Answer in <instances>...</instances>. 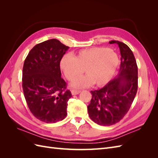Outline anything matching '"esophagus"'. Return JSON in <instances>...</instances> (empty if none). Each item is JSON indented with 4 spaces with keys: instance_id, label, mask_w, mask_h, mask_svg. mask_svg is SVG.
Returning <instances> with one entry per match:
<instances>
[{
    "instance_id": "1",
    "label": "esophagus",
    "mask_w": 158,
    "mask_h": 158,
    "mask_svg": "<svg viewBox=\"0 0 158 158\" xmlns=\"http://www.w3.org/2000/svg\"><path fill=\"white\" fill-rule=\"evenodd\" d=\"M71 93H72V94H73V95H78V94H79L80 93V91L73 89V90L71 91Z\"/></svg>"
}]
</instances>
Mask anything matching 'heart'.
<instances>
[{
  "instance_id": "obj_1",
  "label": "heart",
  "mask_w": 158,
  "mask_h": 158,
  "mask_svg": "<svg viewBox=\"0 0 158 158\" xmlns=\"http://www.w3.org/2000/svg\"><path fill=\"white\" fill-rule=\"evenodd\" d=\"M119 60L114 51L106 47H93L78 51L71 55H64L60 60V68L69 80L79 77L84 72L86 75L71 84L74 88H84L95 84L103 86L115 73Z\"/></svg>"
}]
</instances>
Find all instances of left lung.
I'll use <instances>...</instances> for the list:
<instances>
[{"instance_id": "obj_1", "label": "left lung", "mask_w": 158, "mask_h": 158, "mask_svg": "<svg viewBox=\"0 0 158 158\" xmlns=\"http://www.w3.org/2000/svg\"><path fill=\"white\" fill-rule=\"evenodd\" d=\"M118 45L121 52L118 74L101 89L91 91L92 99L88 106L92 120L101 126H111L120 121L127 113L138 89V67L131 49L123 42Z\"/></svg>"}]
</instances>
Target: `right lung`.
Listing matches in <instances>:
<instances>
[{"label":"right lung","mask_w":158,"mask_h":158,"mask_svg":"<svg viewBox=\"0 0 158 158\" xmlns=\"http://www.w3.org/2000/svg\"><path fill=\"white\" fill-rule=\"evenodd\" d=\"M69 49L56 39L47 40L33 47L23 63L22 88L27 106L46 123L60 121L67 114L72 94L61 78L59 63Z\"/></svg>","instance_id":"obj_1"}]
</instances>
